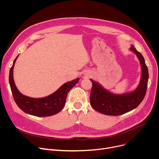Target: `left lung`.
I'll return each instance as SVG.
<instances>
[{"label":"left lung","mask_w":159,"mask_h":159,"mask_svg":"<svg viewBox=\"0 0 159 159\" xmlns=\"http://www.w3.org/2000/svg\"><path fill=\"white\" fill-rule=\"evenodd\" d=\"M131 46L129 50L136 54L141 66V78L139 84L134 91L131 92L115 94L106 89L96 81L90 79L92 82L90 104L96 111L104 115L117 116L134 110L144 99L149 78L148 67L143 56L133 45Z\"/></svg>","instance_id":"8db88e82"}]
</instances>
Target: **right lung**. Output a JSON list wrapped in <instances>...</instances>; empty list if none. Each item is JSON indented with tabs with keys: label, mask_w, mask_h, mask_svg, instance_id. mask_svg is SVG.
Returning <instances> with one entry per match:
<instances>
[{
	"label": "right lung",
	"mask_w": 159,
	"mask_h": 159,
	"mask_svg": "<svg viewBox=\"0 0 159 159\" xmlns=\"http://www.w3.org/2000/svg\"><path fill=\"white\" fill-rule=\"evenodd\" d=\"M13 61L10 71L9 82L15 102L20 109L26 113L36 116H49L60 112L64 107L67 95L79 81L77 78L61 86L56 91L43 98H31L22 95L16 87L13 79V68L16 58Z\"/></svg>",
	"instance_id": "obj_1"
}]
</instances>
